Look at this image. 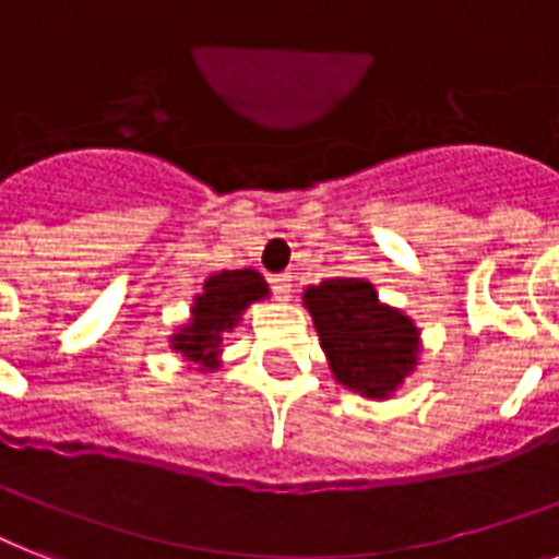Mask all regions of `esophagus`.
<instances>
[{
  "label": "esophagus",
  "instance_id": "1",
  "mask_svg": "<svg viewBox=\"0 0 559 559\" xmlns=\"http://www.w3.org/2000/svg\"><path fill=\"white\" fill-rule=\"evenodd\" d=\"M272 289H275V295H278L281 301L293 298V275H289V272H284V275H275V278H272Z\"/></svg>",
  "mask_w": 559,
  "mask_h": 559
}]
</instances>
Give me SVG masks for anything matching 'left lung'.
Instances as JSON below:
<instances>
[{"label": "left lung", "mask_w": 559, "mask_h": 559, "mask_svg": "<svg viewBox=\"0 0 559 559\" xmlns=\"http://www.w3.org/2000/svg\"><path fill=\"white\" fill-rule=\"evenodd\" d=\"M312 316L330 373L361 399L388 402L416 373L421 330L416 321L379 298L365 278H326L301 295Z\"/></svg>", "instance_id": "left-lung-1"}]
</instances>
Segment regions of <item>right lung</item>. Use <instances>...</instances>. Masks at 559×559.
I'll return each instance as SVG.
<instances>
[{
    "instance_id": "obj_1",
    "label": "right lung",
    "mask_w": 559,
    "mask_h": 559,
    "mask_svg": "<svg viewBox=\"0 0 559 559\" xmlns=\"http://www.w3.org/2000/svg\"><path fill=\"white\" fill-rule=\"evenodd\" d=\"M270 298V284L258 270H221L203 281L194 293L189 319L169 335L171 353L198 373H215L224 367L226 335L240 326L252 304Z\"/></svg>"
}]
</instances>
